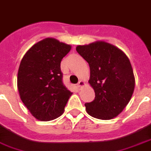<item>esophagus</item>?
Instances as JSON below:
<instances>
[{
    "instance_id": "obj_1",
    "label": "esophagus",
    "mask_w": 151,
    "mask_h": 151,
    "mask_svg": "<svg viewBox=\"0 0 151 151\" xmlns=\"http://www.w3.org/2000/svg\"><path fill=\"white\" fill-rule=\"evenodd\" d=\"M84 85H85V82H84L83 81H79L78 83V88H81Z\"/></svg>"
}]
</instances>
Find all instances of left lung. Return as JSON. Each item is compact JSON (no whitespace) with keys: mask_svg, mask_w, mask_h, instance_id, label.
Here are the masks:
<instances>
[{"mask_svg":"<svg viewBox=\"0 0 151 151\" xmlns=\"http://www.w3.org/2000/svg\"><path fill=\"white\" fill-rule=\"evenodd\" d=\"M76 50L88 63L95 99L86 103L91 116L111 119L128 104L134 88V77L128 58L122 50L105 42L78 46Z\"/></svg>","mask_w":151,"mask_h":151,"instance_id":"left-lung-1","label":"left lung"}]
</instances>
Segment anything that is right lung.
<instances>
[{
  "instance_id": "add662e5",
  "label": "right lung",
  "mask_w": 151,
  "mask_h": 151,
  "mask_svg": "<svg viewBox=\"0 0 151 151\" xmlns=\"http://www.w3.org/2000/svg\"><path fill=\"white\" fill-rule=\"evenodd\" d=\"M70 49V45L47 38L32 46L22 58L17 77L19 96L39 120L60 116L72 94L63 84L60 66Z\"/></svg>"
}]
</instances>
